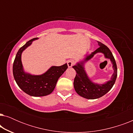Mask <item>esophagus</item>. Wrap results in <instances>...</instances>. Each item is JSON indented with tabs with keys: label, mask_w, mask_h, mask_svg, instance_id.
Masks as SVG:
<instances>
[{
	"label": "esophagus",
	"mask_w": 133,
	"mask_h": 133,
	"mask_svg": "<svg viewBox=\"0 0 133 133\" xmlns=\"http://www.w3.org/2000/svg\"><path fill=\"white\" fill-rule=\"evenodd\" d=\"M67 64H68V66L69 68H70V67H72V66H73L74 64V62L73 60H69V61L67 62Z\"/></svg>",
	"instance_id": "34e87169"
}]
</instances>
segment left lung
Returning <instances> with one entry per match:
<instances>
[{"mask_svg": "<svg viewBox=\"0 0 133 133\" xmlns=\"http://www.w3.org/2000/svg\"><path fill=\"white\" fill-rule=\"evenodd\" d=\"M97 42L100 46L99 48L90 55L87 56L84 60L85 61L77 63V65L72 66L76 71V75L74 80V89L79 96L88 99H98L107 94L113 87L117 76V65L112 52L106 45L99 41H97ZM97 52H102L104 54L105 57L110 58L114 65L113 68L114 69V73L111 80L102 85L92 83L87 76L83 65L84 61L91 58L94 54Z\"/></svg>", "mask_w": 133, "mask_h": 133, "instance_id": "1", "label": "left lung"}]
</instances>
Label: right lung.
Masks as SVG:
<instances>
[{
    "mask_svg": "<svg viewBox=\"0 0 133 133\" xmlns=\"http://www.w3.org/2000/svg\"><path fill=\"white\" fill-rule=\"evenodd\" d=\"M37 39H32L19 49L12 66L13 76L18 86L25 93L34 97L45 96L51 93L59 78L68 68V65L65 63L60 66H51L42 75L34 76L25 72L21 61L22 52L31 44L32 41Z\"/></svg>",
    "mask_w": 133,
    "mask_h": 133,
    "instance_id": "add662e5",
    "label": "right lung"
}]
</instances>
